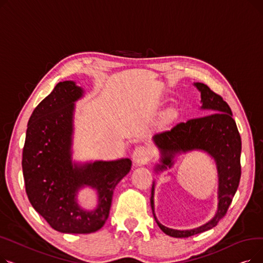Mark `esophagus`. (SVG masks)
Returning a JSON list of instances; mask_svg holds the SVG:
<instances>
[{"mask_svg": "<svg viewBox=\"0 0 263 263\" xmlns=\"http://www.w3.org/2000/svg\"><path fill=\"white\" fill-rule=\"evenodd\" d=\"M132 158H133V162L136 165H142L147 163L150 159L149 149L145 146H137L133 151Z\"/></svg>", "mask_w": 263, "mask_h": 263, "instance_id": "obj_1", "label": "esophagus"}]
</instances>
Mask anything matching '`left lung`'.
<instances>
[{"instance_id": "8db88e82", "label": "left lung", "mask_w": 263, "mask_h": 263, "mask_svg": "<svg viewBox=\"0 0 263 263\" xmlns=\"http://www.w3.org/2000/svg\"><path fill=\"white\" fill-rule=\"evenodd\" d=\"M195 86L201 93V108L209 109V115L179 122L171 130L162 131L155 135V143L162 154L161 163L157 165L156 171L171 167L177 154L192 150L205 151L216 163L218 205L214 217L200 227L190 230H176L165 227L158 222L155 214L154 183L151 187L150 203L155 219L164 233L174 238H189L216 226L219 219L226 215L241 178L242 143L236 121L232 118L231 108L222 96L211 90L203 83H195Z\"/></svg>"}]
</instances>
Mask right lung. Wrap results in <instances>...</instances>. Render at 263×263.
Returning a JSON list of instances; mask_svg holds the SVG:
<instances>
[{"label": "right lung", "instance_id": "obj_1", "mask_svg": "<svg viewBox=\"0 0 263 263\" xmlns=\"http://www.w3.org/2000/svg\"><path fill=\"white\" fill-rule=\"evenodd\" d=\"M82 95L73 82H60L33 110L22 153L30 202L53 229L64 233L99 230L108 217L115 186L132 165L130 159L72 164V116ZM85 185L99 192V206L93 212L83 211L76 201L78 190Z\"/></svg>", "mask_w": 263, "mask_h": 263}]
</instances>
